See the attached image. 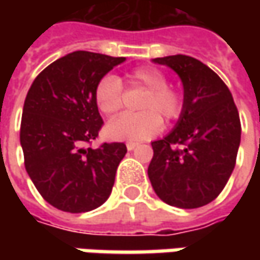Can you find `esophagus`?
I'll return each instance as SVG.
<instances>
[{
  "label": "esophagus",
  "instance_id": "esophagus-1",
  "mask_svg": "<svg viewBox=\"0 0 260 260\" xmlns=\"http://www.w3.org/2000/svg\"><path fill=\"white\" fill-rule=\"evenodd\" d=\"M125 146H127V150H133V149H136L139 146V143H136V142H127Z\"/></svg>",
  "mask_w": 260,
  "mask_h": 260
}]
</instances>
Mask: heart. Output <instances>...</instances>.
I'll return each mask as SVG.
<instances>
[{
  "instance_id": "heart-1",
  "label": "heart",
  "mask_w": 260,
  "mask_h": 260,
  "mask_svg": "<svg viewBox=\"0 0 260 260\" xmlns=\"http://www.w3.org/2000/svg\"><path fill=\"white\" fill-rule=\"evenodd\" d=\"M130 88L146 91L139 114H123L105 125V135L113 140H146L162 128V118L172 121L182 111V98L168 86L166 76L156 68H142L128 75ZM95 103L105 115H114L123 107V85L114 75H105L96 84Z\"/></svg>"
}]
</instances>
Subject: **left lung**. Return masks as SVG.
<instances>
[{"label":"left lung","instance_id":"1","mask_svg":"<svg viewBox=\"0 0 260 260\" xmlns=\"http://www.w3.org/2000/svg\"><path fill=\"white\" fill-rule=\"evenodd\" d=\"M175 71L184 86V104L175 128L152 142L147 175L156 195L178 208H198L223 191L236 165L240 118L221 78L191 56L153 59Z\"/></svg>","mask_w":260,"mask_h":260}]
</instances>
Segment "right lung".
Segmentation results:
<instances>
[{"label":"right lung","mask_w":260,"mask_h":260,"mask_svg":"<svg viewBox=\"0 0 260 260\" xmlns=\"http://www.w3.org/2000/svg\"><path fill=\"white\" fill-rule=\"evenodd\" d=\"M125 57L72 52L43 69L25 96L20 143L25 171L40 195L66 213H86L108 200L124 143L86 147L103 118L96 84Z\"/></svg>","instance_id":"obj_1"}]
</instances>
